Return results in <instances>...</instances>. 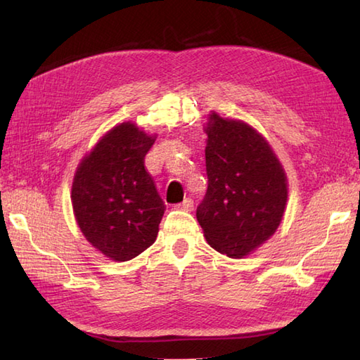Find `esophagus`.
<instances>
[{"label":"esophagus","mask_w":360,"mask_h":360,"mask_svg":"<svg viewBox=\"0 0 360 360\" xmlns=\"http://www.w3.org/2000/svg\"><path fill=\"white\" fill-rule=\"evenodd\" d=\"M174 209H178V210H186V212L192 210V209H193V201L190 200V198H187V200H184V201H182L181 204H176V205H174Z\"/></svg>","instance_id":"esophagus-1"}]
</instances>
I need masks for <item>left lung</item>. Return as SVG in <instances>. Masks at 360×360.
<instances>
[{
	"mask_svg": "<svg viewBox=\"0 0 360 360\" xmlns=\"http://www.w3.org/2000/svg\"><path fill=\"white\" fill-rule=\"evenodd\" d=\"M209 187L196 218L210 246L244 258L277 232L288 202V178L269 142L243 120L207 114Z\"/></svg>",
	"mask_w": 360,
	"mask_h": 360,
	"instance_id": "1",
	"label": "left lung"
}]
</instances>
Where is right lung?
I'll use <instances>...</instances> for the list:
<instances>
[{
	"mask_svg": "<svg viewBox=\"0 0 360 360\" xmlns=\"http://www.w3.org/2000/svg\"><path fill=\"white\" fill-rule=\"evenodd\" d=\"M156 134L133 122L106 131L80 160L71 201L83 236L112 262H128L156 241L165 204L145 170Z\"/></svg>",
	"mask_w": 360,
	"mask_h": 360,
	"instance_id": "add662e5",
	"label": "right lung"
}]
</instances>
